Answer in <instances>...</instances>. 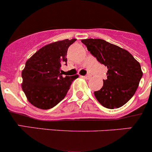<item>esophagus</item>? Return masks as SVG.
I'll return each mask as SVG.
<instances>
[{
	"instance_id": "obj_1",
	"label": "esophagus",
	"mask_w": 152,
	"mask_h": 152,
	"mask_svg": "<svg viewBox=\"0 0 152 152\" xmlns=\"http://www.w3.org/2000/svg\"><path fill=\"white\" fill-rule=\"evenodd\" d=\"M83 78H84V79H88L89 78L91 77V76L90 75H86V76H83Z\"/></svg>"
}]
</instances>
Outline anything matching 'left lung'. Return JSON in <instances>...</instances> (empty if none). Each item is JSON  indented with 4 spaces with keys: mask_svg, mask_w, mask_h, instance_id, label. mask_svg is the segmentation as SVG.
Masks as SVG:
<instances>
[{
    "mask_svg": "<svg viewBox=\"0 0 152 152\" xmlns=\"http://www.w3.org/2000/svg\"><path fill=\"white\" fill-rule=\"evenodd\" d=\"M88 50L107 66V79L94 91L99 103L107 109L119 108L134 95L142 76L140 63L129 52L101 39H82Z\"/></svg>",
    "mask_w": 152,
    "mask_h": 152,
    "instance_id": "8db88e82",
    "label": "left lung"
}]
</instances>
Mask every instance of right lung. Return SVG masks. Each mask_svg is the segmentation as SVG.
Returning <instances> with one entry per match:
<instances>
[{
	"mask_svg": "<svg viewBox=\"0 0 152 152\" xmlns=\"http://www.w3.org/2000/svg\"><path fill=\"white\" fill-rule=\"evenodd\" d=\"M76 39H64L43 46L25 63L22 88L31 104L41 110L56 106L66 96L76 76H63L61 67L66 65V52Z\"/></svg>",
	"mask_w": 152,
	"mask_h": 152,
	"instance_id": "1",
	"label": "right lung"
}]
</instances>
